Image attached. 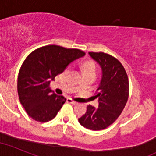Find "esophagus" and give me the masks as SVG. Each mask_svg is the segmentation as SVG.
Here are the masks:
<instances>
[{"mask_svg": "<svg viewBox=\"0 0 156 156\" xmlns=\"http://www.w3.org/2000/svg\"><path fill=\"white\" fill-rule=\"evenodd\" d=\"M67 102L70 103V104H73V105H77V104H78V102H76L75 101L72 100L71 98H68V99H67Z\"/></svg>", "mask_w": 156, "mask_h": 156, "instance_id": "esophagus-1", "label": "esophagus"}]
</instances>
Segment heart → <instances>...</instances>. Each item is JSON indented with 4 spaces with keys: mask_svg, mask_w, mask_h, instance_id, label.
<instances>
[{
    "mask_svg": "<svg viewBox=\"0 0 156 156\" xmlns=\"http://www.w3.org/2000/svg\"><path fill=\"white\" fill-rule=\"evenodd\" d=\"M68 70H69V68L66 70V71H68ZM83 71H84V73H86V72H92V73L96 74V63L93 62V61H87V62H86L83 64Z\"/></svg>",
    "mask_w": 156,
    "mask_h": 156,
    "instance_id": "obj_1",
    "label": "heart"
}]
</instances>
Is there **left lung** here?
<instances>
[{"instance_id":"obj_1","label":"left lung","mask_w":156,"mask_h":156,"mask_svg":"<svg viewBox=\"0 0 156 156\" xmlns=\"http://www.w3.org/2000/svg\"><path fill=\"white\" fill-rule=\"evenodd\" d=\"M89 54L102 70V78L95 93L99 105L98 108L87 105L86 112L78 121L90 130H102L114 123L125 108L129 95V78L125 67L115 57L104 52Z\"/></svg>"}]
</instances>
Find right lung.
Instances as JSON below:
<instances>
[{
  "instance_id": "obj_1",
  "label": "right lung",
  "mask_w": 156,
  "mask_h": 156,
  "mask_svg": "<svg viewBox=\"0 0 156 156\" xmlns=\"http://www.w3.org/2000/svg\"><path fill=\"white\" fill-rule=\"evenodd\" d=\"M85 55L79 49L47 45L27 55L20 69L17 92L20 104L31 119L44 123L55 117L66 99L52 94L51 80Z\"/></svg>"
}]
</instances>
